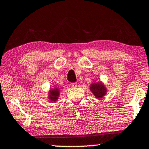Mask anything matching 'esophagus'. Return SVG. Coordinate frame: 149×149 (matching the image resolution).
Instances as JSON below:
<instances>
[{"label":"esophagus","instance_id":"esophagus-1","mask_svg":"<svg viewBox=\"0 0 149 149\" xmlns=\"http://www.w3.org/2000/svg\"><path fill=\"white\" fill-rule=\"evenodd\" d=\"M77 86V83H72V87L73 88H76Z\"/></svg>","mask_w":149,"mask_h":149}]
</instances>
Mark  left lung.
Masks as SVG:
<instances>
[{
    "label": "left lung",
    "mask_w": 149,
    "mask_h": 149,
    "mask_svg": "<svg viewBox=\"0 0 149 149\" xmlns=\"http://www.w3.org/2000/svg\"><path fill=\"white\" fill-rule=\"evenodd\" d=\"M91 91L97 99H101L107 94V89L102 82L93 83L90 86Z\"/></svg>",
    "instance_id": "1"
}]
</instances>
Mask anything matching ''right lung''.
Here are the masks:
<instances>
[{"instance_id": "1", "label": "right lung", "mask_w": 149, "mask_h": 149, "mask_svg": "<svg viewBox=\"0 0 149 149\" xmlns=\"http://www.w3.org/2000/svg\"><path fill=\"white\" fill-rule=\"evenodd\" d=\"M60 93V90L58 88H57V87L52 88L51 89L49 90V95H48L49 99L52 102H56L58 100V99Z\"/></svg>"}]
</instances>
